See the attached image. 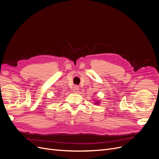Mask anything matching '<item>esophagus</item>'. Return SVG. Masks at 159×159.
I'll return each instance as SVG.
<instances>
[{"label":"esophagus","mask_w":159,"mask_h":159,"mask_svg":"<svg viewBox=\"0 0 159 159\" xmlns=\"http://www.w3.org/2000/svg\"><path fill=\"white\" fill-rule=\"evenodd\" d=\"M73 91H74V92H75V93H78V91H79V87H78V85H75L74 89H73Z\"/></svg>","instance_id":"obj_1"}]
</instances>
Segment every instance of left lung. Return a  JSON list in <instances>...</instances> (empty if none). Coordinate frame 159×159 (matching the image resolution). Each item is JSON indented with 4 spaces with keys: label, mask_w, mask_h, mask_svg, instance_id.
<instances>
[{
    "label": "left lung",
    "mask_w": 159,
    "mask_h": 159,
    "mask_svg": "<svg viewBox=\"0 0 159 159\" xmlns=\"http://www.w3.org/2000/svg\"><path fill=\"white\" fill-rule=\"evenodd\" d=\"M95 103V104H99V102H96Z\"/></svg>",
    "instance_id": "left-lung-1"
}]
</instances>
